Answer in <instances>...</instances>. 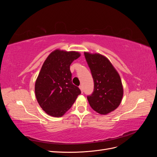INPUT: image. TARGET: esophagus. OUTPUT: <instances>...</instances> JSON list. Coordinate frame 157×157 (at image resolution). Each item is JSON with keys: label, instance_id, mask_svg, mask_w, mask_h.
<instances>
[{"label": "esophagus", "instance_id": "obj_1", "mask_svg": "<svg viewBox=\"0 0 157 157\" xmlns=\"http://www.w3.org/2000/svg\"><path fill=\"white\" fill-rule=\"evenodd\" d=\"M79 88L80 89V90H81L82 93H83V86H82V85H80V86H79Z\"/></svg>", "mask_w": 157, "mask_h": 157}]
</instances>
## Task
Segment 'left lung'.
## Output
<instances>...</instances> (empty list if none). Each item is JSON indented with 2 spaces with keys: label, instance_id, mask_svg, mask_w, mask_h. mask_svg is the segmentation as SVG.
<instances>
[{
  "label": "left lung",
  "instance_id": "obj_1",
  "mask_svg": "<svg viewBox=\"0 0 157 157\" xmlns=\"http://www.w3.org/2000/svg\"><path fill=\"white\" fill-rule=\"evenodd\" d=\"M94 82V91L87 96L90 107L95 111L107 115L116 109L122 101L123 88L119 75L103 56L84 52Z\"/></svg>",
  "mask_w": 157,
  "mask_h": 157
}]
</instances>
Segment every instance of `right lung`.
<instances>
[{
  "label": "right lung",
  "mask_w": 157,
  "mask_h": 157,
  "mask_svg": "<svg viewBox=\"0 0 157 157\" xmlns=\"http://www.w3.org/2000/svg\"><path fill=\"white\" fill-rule=\"evenodd\" d=\"M80 54L56 50L48 56L35 82V95L41 108L49 115L60 117L73 105L80 90L72 83L70 65Z\"/></svg>",
  "instance_id": "add662e5"
}]
</instances>
